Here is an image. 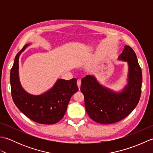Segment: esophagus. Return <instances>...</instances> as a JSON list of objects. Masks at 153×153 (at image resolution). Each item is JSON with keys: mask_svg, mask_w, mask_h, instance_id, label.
Returning <instances> with one entry per match:
<instances>
[{"mask_svg": "<svg viewBox=\"0 0 153 153\" xmlns=\"http://www.w3.org/2000/svg\"><path fill=\"white\" fill-rule=\"evenodd\" d=\"M81 83H82V82H81V79H77V86H78L79 89H80Z\"/></svg>", "mask_w": 153, "mask_h": 153, "instance_id": "obj_1", "label": "esophagus"}]
</instances>
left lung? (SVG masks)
<instances>
[{"label": "left lung", "instance_id": "1", "mask_svg": "<svg viewBox=\"0 0 153 153\" xmlns=\"http://www.w3.org/2000/svg\"><path fill=\"white\" fill-rule=\"evenodd\" d=\"M119 60L128 62V83L122 92L116 93L100 85L94 76L83 77L81 91L85 99L86 111L94 121L110 124L125 118L137 105L141 94L142 71L137 56L126 45Z\"/></svg>", "mask_w": 153, "mask_h": 153}]
</instances>
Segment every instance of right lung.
<instances>
[{
	"mask_svg": "<svg viewBox=\"0 0 153 153\" xmlns=\"http://www.w3.org/2000/svg\"><path fill=\"white\" fill-rule=\"evenodd\" d=\"M28 45L16 54L10 71L12 99L18 108L31 120L41 124H54L63 118L71 97L78 91L77 79H58L53 88L40 95L27 93L19 82L18 62L19 55Z\"/></svg>",
	"mask_w": 153,
	"mask_h": 153,
	"instance_id": "1",
	"label": "right lung"
}]
</instances>
